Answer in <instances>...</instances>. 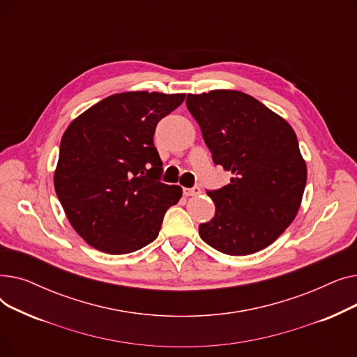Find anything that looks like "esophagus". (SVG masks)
Returning <instances> with one entry per match:
<instances>
[{"label":"esophagus","instance_id":"esophagus-1","mask_svg":"<svg viewBox=\"0 0 357 357\" xmlns=\"http://www.w3.org/2000/svg\"><path fill=\"white\" fill-rule=\"evenodd\" d=\"M201 194V190L198 188V186H194V188H183V195L185 197H195V195H199Z\"/></svg>","mask_w":357,"mask_h":357}]
</instances>
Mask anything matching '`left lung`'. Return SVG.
Returning <instances> with one entry per match:
<instances>
[{"mask_svg": "<svg viewBox=\"0 0 357 357\" xmlns=\"http://www.w3.org/2000/svg\"><path fill=\"white\" fill-rule=\"evenodd\" d=\"M213 162L233 174L207 191L215 204L201 238L215 250L245 256L268 248L294 221L307 183V166L292 127L256 98L215 89L186 97Z\"/></svg>", "mask_w": 357, "mask_h": 357, "instance_id": "1", "label": "left lung"}]
</instances>
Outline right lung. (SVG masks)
Returning <instances> with one entry per match:
<instances>
[{
	"label": "right lung",
	"mask_w": 357,
	"mask_h": 357,
	"mask_svg": "<svg viewBox=\"0 0 357 357\" xmlns=\"http://www.w3.org/2000/svg\"><path fill=\"white\" fill-rule=\"evenodd\" d=\"M183 100L185 93H114L66 128L54 191L70 226L92 248L126 255L158 237L182 188L160 182L163 167L153 135Z\"/></svg>",
	"instance_id": "1"
}]
</instances>
